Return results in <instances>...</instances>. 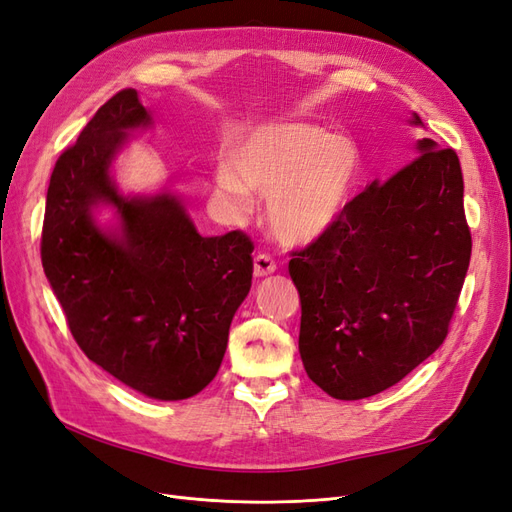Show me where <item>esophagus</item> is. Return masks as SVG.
<instances>
[{
    "instance_id": "obj_1",
    "label": "esophagus",
    "mask_w": 512,
    "mask_h": 512,
    "mask_svg": "<svg viewBox=\"0 0 512 512\" xmlns=\"http://www.w3.org/2000/svg\"><path fill=\"white\" fill-rule=\"evenodd\" d=\"M277 269L275 260L269 254H256L254 256V275L256 277H265L271 275Z\"/></svg>"
}]
</instances>
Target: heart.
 <instances>
[{"label": "heart", "mask_w": 512, "mask_h": 512, "mask_svg": "<svg viewBox=\"0 0 512 512\" xmlns=\"http://www.w3.org/2000/svg\"><path fill=\"white\" fill-rule=\"evenodd\" d=\"M361 173L363 156L352 138L316 123H271L247 132L230 149L228 164L215 173V194L235 213L252 209V190L269 194L273 235L301 245L337 224Z\"/></svg>", "instance_id": "b5f03b06"}]
</instances>
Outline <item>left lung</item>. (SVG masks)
<instances>
[{
	"label": "left lung",
	"mask_w": 512,
	"mask_h": 512,
	"mask_svg": "<svg viewBox=\"0 0 512 512\" xmlns=\"http://www.w3.org/2000/svg\"><path fill=\"white\" fill-rule=\"evenodd\" d=\"M416 149L288 262L303 367L335 399L371 397L406 378L442 346L455 314L472 254L461 166L431 138Z\"/></svg>",
	"instance_id": "8db88e82"
}]
</instances>
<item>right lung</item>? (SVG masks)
<instances>
[{
    "label": "right lung",
    "mask_w": 512,
    "mask_h": 512,
    "mask_svg": "<svg viewBox=\"0 0 512 512\" xmlns=\"http://www.w3.org/2000/svg\"><path fill=\"white\" fill-rule=\"evenodd\" d=\"M149 123L136 89H121L64 149L46 192L40 256L87 359L138 393L177 401L218 374L252 286L254 243L241 230L198 235L170 194H117L111 164L128 132ZM100 202L118 209L115 231L93 222Z\"/></svg>",
    "instance_id": "obj_1"
}]
</instances>
